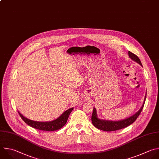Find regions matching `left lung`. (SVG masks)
<instances>
[{"label":"left lung","instance_id":"left-lung-1","mask_svg":"<svg viewBox=\"0 0 159 159\" xmlns=\"http://www.w3.org/2000/svg\"><path fill=\"white\" fill-rule=\"evenodd\" d=\"M128 54H129V56L130 58H131L134 61L137 62L140 66H142V63H141L139 58L135 54H133V53H132L130 51H129ZM145 99H146V95H145L144 101L142 105V107L137 112H136L132 116H131L127 119H125L124 120H120V121H109V120H100L97 117L96 109L95 108H93V113L92 115V119H91L92 124L96 128H97L100 130H103V131H107V132L118 130L124 129L125 127H127V126H129L130 124H132V123H134L136 120L137 117L139 116V115L141 113L142 109L144 106Z\"/></svg>","mask_w":159,"mask_h":159}]
</instances>
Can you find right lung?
<instances>
[{
    "instance_id": "right-lung-1",
    "label": "right lung",
    "mask_w": 159,
    "mask_h": 159,
    "mask_svg": "<svg viewBox=\"0 0 159 159\" xmlns=\"http://www.w3.org/2000/svg\"><path fill=\"white\" fill-rule=\"evenodd\" d=\"M74 108H70L65 111L59 118L50 122H37L30 120L23 116L19 112V114L22 120L29 126L44 131H54L61 129L66 124L69 116Z\"/></svg>"
}]
</instances>
